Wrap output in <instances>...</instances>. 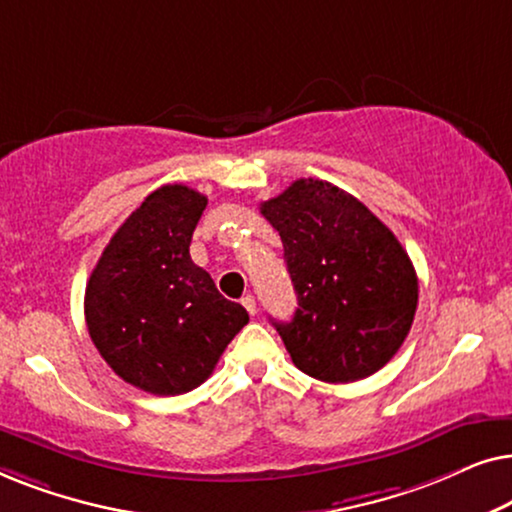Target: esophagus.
Listing matches in <instances>:
<instances>
[{"mask_svg": "<svg viewBox=\"0 0 512 512\" xmlns=\"http://www.w3.org/2000/svg\"><path fill=\"white\" fill-rule=\"evenodd\" d=\"M242 305H244V310H247L251 317H254V314H256V298L251 296V293H247V296L242 298Z\"/></svg>", "mask_w": 512, "mask_h": 512, "instance_id": "obj_1", "label": "esophagus"}]
</instances>
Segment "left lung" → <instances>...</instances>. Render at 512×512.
<instances>
[{"mask_svg":"<svg viewBox=\"0 0 512 512\" xmlns=\"http://www.w3.org/2000/svg\"><path fill=\"white\" fill-rule=\"evenodd\" d=\"M261 214L282 237L298 296L291 321H272L296 368L347 384L387 366L417 312V272L396 235L319 179L293 181Z\"/></svg>","mask_w":512,"mask_h":512,"instance_id":"8db88e82","label":"left lung"}]
</instances>
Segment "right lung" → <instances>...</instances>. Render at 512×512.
<instances>
[{
	"label": "right lung",
	"instance_id": "obj_1",
	"mask_svg": "<svg viewBox=\"0 0 512 512\" xmlns=\"http://www.w3.org/2000/svg\"><path fill=\"white\" fill-rule=\"evenodd\" d=\"M207 198L167 184L116 230L86 286V324L97 352L132 387L186 394L212 375L249 314L191 261Z\"/></svg>",
	"mask_w": 512,
	"mask_h": 512
}]
</instances>
